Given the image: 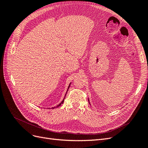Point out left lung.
Instances as JSON below:
<instances>
[{"label": "left lung", "instance_id": "8db88e82", "mask_svg": "<svg viewBox=\"0 0 148 148\" xmlns=\"http://www.w3.org/2000/svg\"><path fill=\"white\" fill-rule=\"evenodd\" d=\"M88 101H89V99H88ZM89 104H90V102H89Z\"/></svg>", "mask_w": 148, "mask_h": 148}]
</instances>
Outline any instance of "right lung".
<instances>
[{"mask_svg": "<svg viewBox=\"0 0 148 148\" xmlns=\"http://www.w3.org/2000/svg\"><path fill=\"white\" fill-rule=\"evenodd\" d=\"M70 84H71V83H70V84H69V87H68V89H67V91H66V94H65V97H64V99L62 100V101L59 104H58L57 106H56V107H52V109H54V108H57V107H59V106H60L62 104H63V102H64V99H65V96L66 95V93H67V91H68V90H69V88H70Z\"/></svg>", "mask_w": 148, "mask_h": 148, "instance_id": "right-lung-1", "label": "right lung"}]
</instances>
